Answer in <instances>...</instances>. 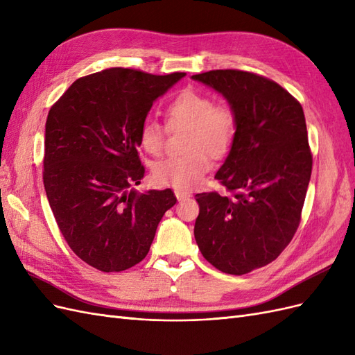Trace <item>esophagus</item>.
I'll list each match as a JSON object with an SVG mask.
<instances>
[{
    "instance_id": "esophagus-1",
    "label": "esophagus",
    "mask_w": 355,
    "mask_h": 355,
    "mask_svg": "<svg viewBox=\"0 0 355 355\" xmlns=\"http://www.w3.org/2000/svg\"><path fill=\"white\" fill-rule=\"evenodd\" d=\"M175 196H176V198H178V200H184V198H189V197H191L189 192L179 191V189H176V191H175Z\"/></svg>"
}]
</instances>
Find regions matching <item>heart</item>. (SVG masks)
<instances>
[{"label":"heart","instance_id":"heart-1","mask_svg":"<svg viewBox=\"0 0 355 355\" xmlns=\"http://www.w3.org/2000/svg\"><path fill=\"white\" fill-rule=\"evenodd\" d=\"M170 132L185 128L184 148L188 153L171 157L153 167L159 185L188 189L197 187L211 167L210 155L220 158L230 153L237 136V115L227 102H213L210 94L185 89L168 101L164 108ZM139 145L153 157H159L166 146V128L146 118L139 132Z\"/></svg>","mask_w":355,"mask_h":355}]
</instances>
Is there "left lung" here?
Wrapping results in <instances>:
<instances>
[{
    "label": "left lung",
    "instance_id": "obj_1",
    "mask_svg": "<svg viewBox=\"0 0 355 355\" xmlns=\"http://www.w3.org/2000/svg\"><path fill=\"white\" fill-rule=\"evenodd\" d=\"M228 99L237 136L218 170V191L196 196L194 235L219 271L243 275L275 261L297 231L313 170L302 105L280 84L241 69L192 75Z\"/></svg>",
    "mask_w": 355,
    "mask_h": 355
}]
</instances>
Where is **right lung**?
Returning <instances> with one entry per match:
<instances>
[{
  "label": "right lung",
  "mask_w": 355,
  "mask_h": 355,
  "mask_svg": "<svg viewBox=\"0 0 355 355\" xmlns=\"http://www.w3.org/2000/svg\"><path fill=\"white\" fill-rule=\"evenodd\" d=\"M185 72L110 68L78 78L49 111L42 180L63 239L81 261L120 272L145 259L168 189L139 194V132L158 96Z\"/></svg>",
  "instance_id": "add662e5"
}]
</instances>
